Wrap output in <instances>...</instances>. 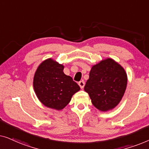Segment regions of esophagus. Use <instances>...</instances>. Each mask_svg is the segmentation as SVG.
I'll use <instances>...</instances> for the list:
<instances>
[{"instance_id":"1","label":"esophagus","mask_w":149,"mask_h":149,"mask_svg":"<svg viewBox=\"0 0 149 149\" xmlns=\"http://www.w3.org/2000/svg\"><path fill=\"white\" fill-rule=\"evenodd\" d=\"M79 86H80V87H81V89H83V87H84V86H85V82L83 81H79Z\"/></svg>"}]
</instances>
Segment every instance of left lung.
Masks as SVG:
<instances>
[{
	"label": "left lung",
	"mask_w": 149,
	"mask_h": 149,
	"mask_svg": "<svg viewBox=\"0 0 149 149\" xmlns=\"http://www.w3.org/2000/svg\"><path fill=\"white\" fill-rule=\"evenodd\" d=\"M127 83V74L123 67L113 59L107 58L91 67L84 90L88 93L93 105L105 112L120 102Z\"/></svg>",
	"instance_id": "8db88e82"
}]
</instances>
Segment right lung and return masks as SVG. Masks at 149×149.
Here are the masks:
<instances>
[{
    "mask_svg": "<svg viewBox=\"0 0 149 149\" xmlns=\"http://www.w3.org/2000/svg\"><path fill=\"white\" fill-rule=\"evenodd\" d=\"M64 66L52 58L47 59L36 69L33 87L36 96L45 107L62 110L70 102L80 87L63 72Z\"/></svg>",
    "mask_w": 149,
    "mask_h": 149,
    "instance_id": "obj_1",
    "label": "right lung"
}]
</instances>
